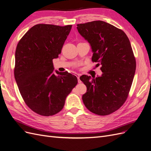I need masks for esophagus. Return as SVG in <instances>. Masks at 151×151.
I'll return each instance as SVG.
<instances>
[{
	"label": "esophagus",
	"mask_w": 151,
	"mask_h": 151,
	"mask_svg": "<svg viewBox=\"0 0 151 151\" xmlns=\"http://www.w3.org/2000/svg\"><path fill=\"white\" fill-rule=\"evenodd\" d=\"M76 76L77 77V79H78V82H79V83H81L82 82H81V81L80 79H79V77H80V76H81V74H76Z\"/></svg>",
	"instance_id": "esophagus-1"
}]
</instances>
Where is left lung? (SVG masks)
I'll list each match as a JSON object with an SVG mask.
<instances>
[{"instance_id":"1","label":"left lung","mask_w":151,"mask_h":151,"mask_svg":"<svg viewBox=\"0 0 151 151\" xmlns=\"http://www.w3.org/2000/svg\"><path fill=\"white\" fill-rule=\"evenodd\" d=\"M77 30L91 45L93 63L101 65L103 74L80 79L87 87L82 100L87 109L105 116L116 111L127 99L136 68V59L127 35L122 29L103 21L77 25Z\"/></svg>"}]
</instances>
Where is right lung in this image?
I'll return each mask as SVG.
<instances>
[{"instance_id": "1", "label": "right lung", "mask_w": 151, "mask_h": 151, "mask_svg": "<svg viewBox=\"0 0 151 151\" xmlns=\"http://www.w3.org/2000/svg\"><path fill=\"white\" fill-rule=\"evenodd\" d=\"M71 28L38 24L17 46L15 79L26 105L40 115L52 116L61 111L78 82L76 76L67 71L53 73L52 59L61 54Z\"/></svg>"}]
</instances>
